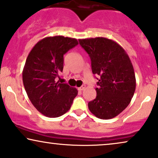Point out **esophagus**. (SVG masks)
<instances>
[{
    "mask_svg": "<svg viewBox=\"0 0 158 158\" xmlns=\"http://www.w3.org/2000/svg\"><path fill=\"white\" fill-rule=\"evenodd\" d=\"M85 89V85H82V86L78 88V90H79V91H83V90Z\"/></svg>",
    "mask_w": 158,
    "mask_h": 158,
    "instance_id": "esophagus-1",
    "label": "esophagus"
}]
</instances>
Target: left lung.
<instances>
[{
	"label": "left lung",
	"instance_id": "8db88e82",
	"mask_svg": "<svg viewBox=\"0 0 158 158\" xmlns=\"http://www.w3.org/2000/svg\"><path fill=\"white\" fill-rule=\"evenodd\" d=\"M79 44L91 58L93 74L99 77L97 97L89 102V109L100 119L113 118L128 106L136 90L131 59L123 48L110 39H80Z\"/></svg>",
	"mask_w": 158,
	"mask_h": 158
}]
</instances>
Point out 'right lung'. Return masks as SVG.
I'll use <instances>...</instances> for the list:
<instances>
[{
    "mask_svg": "<svg viewBox=\"0 0 158 158\" xmlns=\"http://www.w3.org/2000/svg\"><path fill=\"white\" fill-rule=\"evenodd\" d=\"M78 44L77 39L61 35L39 40L26 59L22 81L30 102L38 112L57 118L70 109L77 90L56 81L63 70L64 54Z\"/></svg>",
    "mask_w": 158,
    "mask_h": 158,
    "instance_id": "obj_1",
    "label": "right lung"
}]
</instances>
